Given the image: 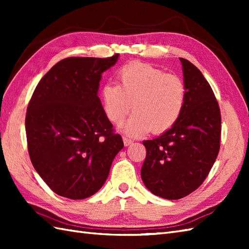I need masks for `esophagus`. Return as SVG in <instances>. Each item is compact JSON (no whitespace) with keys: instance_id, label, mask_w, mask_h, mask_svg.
Returning a JSON list of instances; mask_svg holds the SVG:
<instances>
[{"instance_id":"1","label":"esophagus","mask_w":249,"mask_h":249,"mask_svg":"<svg viewBox=\"0 0 249 249\" xmlns=\"http://www.w3.org/2000/svg\"><path fill=\"white\" fill-rule=\"evenodd\" d=\"M123 142H124V145L125 146H128V145H130L131 143H133V140L126 138V137H123Z\"/></svg>"}]
</instances>
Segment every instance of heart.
Segmentation results:
<instances>
[{
    "label": "heart",
    "instance_id": "b5f03b06",
    "mask_svg": "<svg viewBox=\"0 0 249 249\" xmlns=\"http://www.w3.org/2000/svg\"><path fill=\"white\" fill-rule=\"evenodd\" d=\"M116 83H105L100 92L104 112L119 125L130 112L135 113L123 126L125 134L143 136L170 129L182 114L186 88L179 77L150 64L131 62L121 67Z\"/></svg>",
    "mask_w": 249,
    "mask_h": 249
}]
</instances>
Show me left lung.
<instances>
[{
  "mask_svg": "<svg viewBox=\"0 0 249 249\" xmlns=\"http://www.w3.org/2000/svg\"><path fill=\"white\" fill-rule=\"evenodd\" d=\"M186 88L182 114L170 129L144 140L141 178L168 200L186 197L208 177L220 147L221 116L212 88L193 63L179 57Z\"/></svg>",
  "mask_w": 249,
  "mask_h": 249,
  "instance_id": "8db88e82",
  "label": "left lung"
}]
</instances>
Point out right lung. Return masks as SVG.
Returning a JSON list of instances; mask_svg holds the SVG:
<instances>
[{
    "label": "right lung",
    "instance_id": "add662e5",
    "mask_svg": "<svg viewBox=\"0 0 249 249\" xmlns=\"http://www.w3.org/2000/svg\"><path fill=\"white\" fill-rule=\"evenodd\" d=\"M118 59L67 57L40 79L32 95L25 115L31 161L62 197L80 200L97 193L123 149L97 95L102 73Z\"/></svg>",
    "mask_w": 249,
    "mask_h": 249
}]
</instances>
